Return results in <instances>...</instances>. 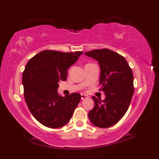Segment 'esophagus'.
Wrapping results in <instances>:
<instances>
[{"label":"esophagus","mask_w":159,"mask_h":159,"mask_svg":"<svg viewBox=\"0 0 159 159\" xmlns=\"http://www.w3.org/2000/svg\"><path fill=\"white\" fill-rule=\"evenodd\" d=\"M88 98V95H87L85 94H83V93H82V94H81V99L82 100L86 99V98Z\"/></svg>","instance_id":"esophagus-1"}]
</instances>
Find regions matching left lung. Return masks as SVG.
<instances>
[{"label": "left lung", "mask_w": 159, "mask_h": 159, "mask_svg": "<svg viewBox=\"0 0 159 159\" xmlns=\"http://www.w3.org/2000/svg\"><path fill=\"white\" fill-rule=\"evenodd\" d=\"M84 54L98 62L99 83L106 95L102 101L93 96L95 106L88 117L98 127H111L124 116L131 102L134 93L132 69L122 56L111 50L97 49Z\"/></svg>", "instance_id": "left-lung-1"}]
</instances>
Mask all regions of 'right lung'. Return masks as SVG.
<instances>
[{"mask_svg":"<svg viewBox=\"0 0 159 159\" xmlns=\"http://www.w3.org/2000/svg\"><path fill=\"white\" fill-rule=\"evenodd\" d=\"M82 54V51L46 50L33 56L26 65L22 75L25 101L32 116L45 127L58 128L66 125L80 103L79 93L62 97L57 90L58 82L66 80L67 70Z\"/></svg>","mask_w":159,"mask_h":159,"instance_id":"right-lung-1","label":"right lung"}]
</instances>
